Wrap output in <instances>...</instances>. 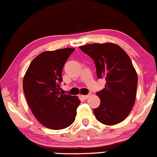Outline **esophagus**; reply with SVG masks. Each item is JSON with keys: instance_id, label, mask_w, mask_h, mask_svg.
I'll list each match as a JSON object with an SVG mask.
<instances>
[{"instance_id": "1", "label": "esophagus", "mask_w": 157, "mask_h": 157, "mask_svg": "<svg viewBox=\"0 0 157 157\" xmlns=\"http://www.w3.org/2000/svg\"><path fill=\"white\" fill-rule=\"evenodd\" d=\"M81 97L83 98V99H88V98L90 97V94H87V95H81Z\"/></svg>"}]
</instances>
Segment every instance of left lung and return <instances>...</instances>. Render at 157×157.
<instances>
[{
	"label": "left lung",
	"mask_w": 157,
	"mask_h": 157,
	"mask_svg": "<svg viewBox=\"0 0 157 157\" xmlns=\"http://www.w3.org/2000/svg\"><path fill=\"white\" fill-rule=\"evenodd\" d=\"M94 60L98 78L106 80L105 88L97 95L101 104L94 109L98 121L115 125L128 116L136 97L138 76L127 53L118 44L95 43L80 46Z\"/></svg>",
	"instance_id": "left-lung-1"
}]
</instances>
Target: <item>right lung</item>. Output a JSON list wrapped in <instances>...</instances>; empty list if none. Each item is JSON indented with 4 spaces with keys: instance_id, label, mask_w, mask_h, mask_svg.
Returning a JSON list of instances; mask_svg holds the SVG:
<instances>
[{
    "instance_id": "add662e5",
    "label": "right lung",
    "mask_w": 157,
    "mask_h": 157,
    "mask_svg": "<svg viewBox=\"0 0 157 157\" xmlns=\"http://www.w3.org/2000/svg\"><path fill=\"white\" fill-rule=\"evenodd\" d=\"M75 48L44 51L33 59L26 71L23 89L33 114L43 126L62 130L75 121L80 101L60 94L62 71Z\"/></svg>"
}]
</instances>
